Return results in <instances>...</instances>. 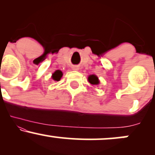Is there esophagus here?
Here are the masks:
<instances>
[{"label":"esophagus","instance_id":"esophagus-1","mask_svg":"<svg viewBox=\"0 0 155 155\" xmlns=\"http://www.w3.org/2000/svg\"><path fill=\"white\" fill-rule=\"evenodd\" d=\"M73 69H74V70H78V68L76 66H74L73 67Z\"/></svg>","mask_w":155,"mask_h":155}]
</instances>
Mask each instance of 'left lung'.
Returning <instances> with one entry per match:
<instances>
[{"mask_svg":"<svg viewBox=\"0 0 155 155\" xmlns=\"http://www.w3.org/2000/svg\"><path fill=\"white\" fill-rule=\"evenodd\" d=\"M88 81H89V82H90V84H98L100 83L97 76L94 75V74L89 76Z\"/></svg>","mask_w":155,"mask_h":155,"instance_id":"8db88e82","label":"left lung"}]
</instances>
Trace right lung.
I'll list each match as a JSON object with an SVG mask.
<instances>
[{
  "label": "right lung",
  "mask_w": 155,
  "mask_h": 155,
  "mask_svg": "<svg viewBox=\"0 0 155 155\" xmlns=\"http://www.w3.org/2000/svg\"><path fill=\"white\" fill-rule=\"evenodd\" d=\"M62 76H63V73H62L61 71L58 70L52 74L51 78H52V79L54 80V81H60V79H61Z\"/></svg>",
  "instance_id": "1"
}]
</instances>
